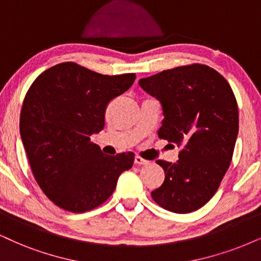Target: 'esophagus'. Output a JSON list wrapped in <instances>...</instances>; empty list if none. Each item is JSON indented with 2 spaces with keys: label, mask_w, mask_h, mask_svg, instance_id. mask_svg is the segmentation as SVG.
Segmentation results:
<instances>
[{
  "label": "esophagus",
  "mask_w": 261,
  "mask_h": 261,
  "mask_svg": "<svg viewBox=\"0 0 261 261\" xmlns=\"http://www.w3.org/2000/svg\"><path fill=\"white\" fill-rule=\"evenodd\" d=\"M134 163H136V165H138V166H143V165H147V163H149V161L141 159L140 156H136V157H134Z\"/></svg>",
  "instance_id": "1"
}]
</instances>
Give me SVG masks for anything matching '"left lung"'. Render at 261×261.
Masks as SVG:
<instances>
[{
    "label": "left lung",
    "instance_id": "left-lung-1",
    "mask_svg": "<svg viewBox=\"0 0 261 261\" xmlns=\"http://www.w3.org/2000/svg\"><path fill=\"white\" fill-rule=\"evenodd\" d=\"M161 102L159 138L181 147L176 163L156 161L165 181L151 192L167 211L185 214L213 197L229 169L239 134V108L226 80L201 64L165 70L139 80Z\"/></svg>",
    "mask_w": 261,
    "mask_h": 261
}]
</instances>
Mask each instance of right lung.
Here are the masks:
<instances>
[{"mask_svg":"<svg viewBox=\"0 0 261 261\" xmlns=\"http://www.w3.org/2000/svg\"><path fill=\"white\" fill-rule=\"evenodd\" d=\"M134 80V73L100 75L62 63L29 88L20 137L37 184L58 207L72 213L98 207L115 191L121 173L133 166V152L106 156L91 139L104 128L109 101Z\"/></svg>","mask_w":261,"mask_h":261,"instance_id":"obj_1","label":"right lung"}]
</instances>
